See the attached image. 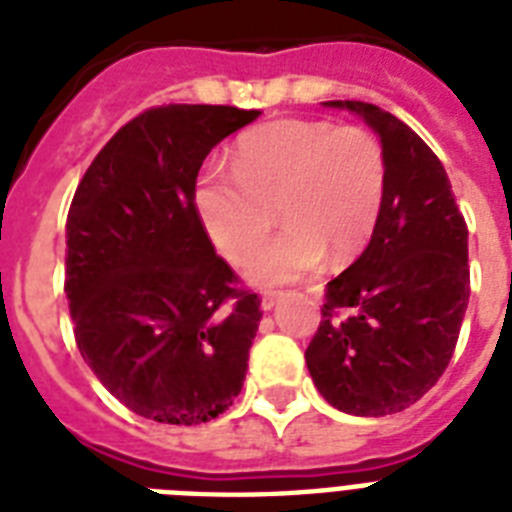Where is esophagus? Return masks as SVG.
<instances>
[{"label": "esophagus", "instance_id": "esophagus-1", "mask_svg": "<svg viewBox=\"0 0 512 512\" xmlns=\"http://www.w3.org/2000/svg\"><path fill=\"white\" fill-rule=\"evenodd\" d=\"M279 300H281L279 292H265V295L260 297V308H263V311H271V308L279 305Z\"/></svg>", "mask_w": 512, "mask_h": 512}]
</instances>
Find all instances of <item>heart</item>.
<instances>
[{"label":"heart","instance_id":"heart-1","mask_svg":"<svg viewBox=\"0 0 512 512\" xmlns=\"http://www.w3.org/2000/svg\"><path fill=\"white\" fill-rule=\"evenodd\" d=\"M231 172H201L196 212L212 244L239 263L270 235L280 207L288 231L244 263V279L263 289L303 279L327 252L335 263L361 252L388 185L372 132L313 119H279L241 135Z\"/></svg>","mask_w":512,"mask_h":512}]
</instances>
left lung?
Instances as JSON below:
<instances>
[{
	"label": "left lung",
	"mask_w": 512,
	"mask_h": 512,
	"mask_svg": "<svg viewBox=\"0 0 512 512\" xmlns=\"http://www.w3.org/2000/svg\"><path fill=\"white\" fill-rule=\"evenodd\" d=\"M324 106L377 132L388 185L366 249L327 284L305 364L335 409L382 417L420 401L452 361L470 297L468 225L444 164L412 127L361 100Z\"/></svg>",
	"instance_id": "obj_1"
}]
</instances>
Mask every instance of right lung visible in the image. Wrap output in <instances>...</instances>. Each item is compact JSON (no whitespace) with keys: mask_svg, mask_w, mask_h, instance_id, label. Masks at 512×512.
Returning a JSON list of instances; mask_svg holds the SVG:
<instances>
[{"mask_svg":"<svg viewBox=\"0 0 512 512\" xmlns=\"http://www.w3.org/2000/svg\"><path fill=\"white\" fill-rule=\"evenodd\" d=\"M257 116L143 111L95 156L68 209L76 345L103 388L146 420L201 425L244 385L260 300L215 255L193 193L209 151Z\"/></svg>","mask_w":512,"mask_h":512,"instance_id":"add662e5","label":"right lung"}]
</instances>
